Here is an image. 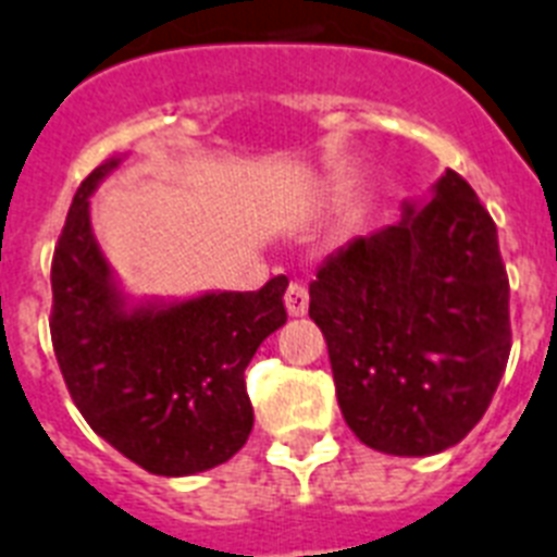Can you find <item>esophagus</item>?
<instances>
[{"label":"esophagus","mask_w":557,"mask_h":557,"mask_svg":"<svg viewBox=\"0 0 557 557\" xmlns=\"http://www.w3.org/2000/svg\"><path fill=\"white\" fill-rule=\"evenodd\" d=\"M286 309L292 318H302L306 311H309V288L302 286V283H288L286 288Z\"/></svg>","instance_id":"34e87169"}]
</instances>
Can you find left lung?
<instances>
[{
  "label": "left lung",
  "mask_w": 557,
  "mask_h": 557,
  "mask_svg": "<svg viewBox=\"0 0 557 557\" xmlns=\"http://www.w3.org/2000/svg\"><path fill=\"white\" fill-rule=\"evenodd\" d=\"M337 404L366 446L435 455L460 443L504 377L512 325L498 228L446 171L426 206L337 248L309 286Z\"/></svg>",
  "instance_id": "left-lung-1"
}]
</instances>
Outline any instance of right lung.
I'll use <instances>...</instances> for the list:
<instances>
[{
  "mask_svg": "<svg viewBox=\"0 0 557 557\" xmlns=\"http://www.w3.org/2000/svg\"><path fill=\"white\" fill-rule=\"evenodd\" d=\"M114 165L85 176L53 248V355L76 409L116 451L151 474L206 472L251 435L246 366L288 320V280L125 311L88 216V197Z\"/></svg>",
  "mask_w": 557,
  "mask_h": 557,
  "instance_id": "obj_1",
  "label": "right lung"
}]
</instances>
